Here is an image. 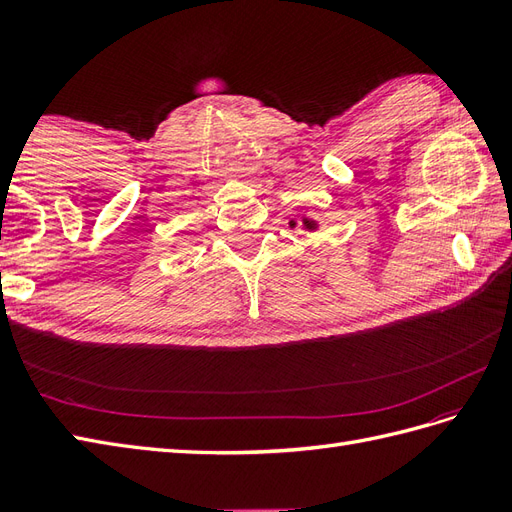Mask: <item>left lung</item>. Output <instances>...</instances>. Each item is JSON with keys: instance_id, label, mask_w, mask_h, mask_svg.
<instances>
[{"instance_id": "1", "label": "left lung", "mask_w": 512, "mask_h": 512, "mask_svg": "<svg viewBox=\"0 0 512 512\" xmlns=\"http://www.w3.org/2000/svg\"><path fill=\"white\" fill-rule=\"evenodd\" d=\"M292 227H294V220H292ZM305 227H307V229H313L316 225H313V222H309V220H305Z\"/></svg>"}]
</instances>
